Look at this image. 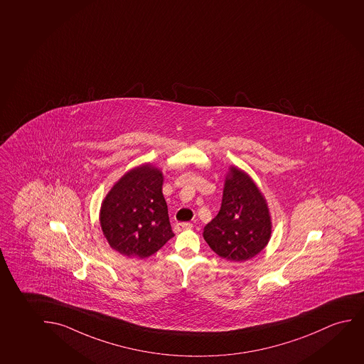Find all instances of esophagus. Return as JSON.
<instances>
[{
  "label": "esophagus",
  "mask_w": 364,
  "mask_h": 364,
  "mask_svg": "<svg viewBox=\"0 0 364 364\" xmlns=\"http://www.w3.org/2000/svg\"><path fill=\"white\" fill-rule=\"evenodd\" d=\"M190 228H192V223H188V222H181V223L174 225V232L176 233L182 232V230H190Z\"/></svg>",
  "instance_id": "esophagus-1"
}]
</instances>
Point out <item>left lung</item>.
Returning <instances> with one entry per match:
<instances>
[{
  "instance_id": "1",
  "label": "left lung",
  "mask_w": 364,
  "mask_h": 364,
  "mask_svg": "<svg viewBox=\"0 0 364 364\" xmlns=\"http://www.w3.org/2000/svg\"><path fill=\"white\" fill-rule=\"evenodd\" d=\"M271 233V215L261 191L245 171L230 167L220 212L205 225V241L227 261L245 262L264 250Z\"/></svg>"
}]
</instances>
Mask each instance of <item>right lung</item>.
<instances>
[{"instance_id":"obj_1","label":"right lung","mask_w":364,"mask_h":364,"mask_svg":"<svg viewBox=\"0 0 364 364\" xmlns=\"http://www.w3.org/2000/svg\"><path fill=\"white\" fill-rule=\"evenodd\" d=\"M162 185V172L146 164L123 174L108 192L100 223L114 251L144 259L174 236Z\"/></svg>"}]
</instances>
